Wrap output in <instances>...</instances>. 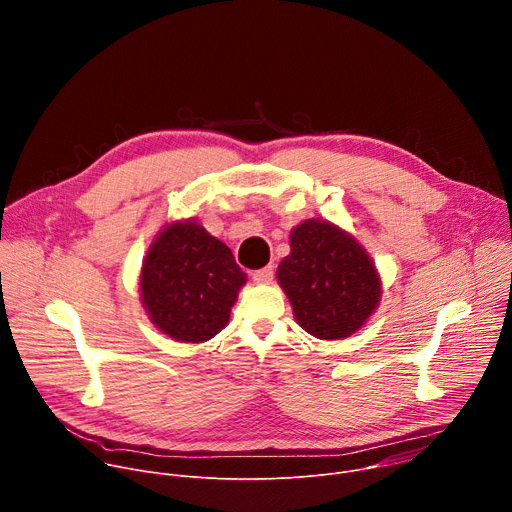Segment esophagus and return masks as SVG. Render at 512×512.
Instances as JSON below:
<instances>
[{"mask_svg":"<svg viewBox=\"0 0 512 512\" xmlns=\"http://www.w3.org/2000/svg\"><path fill=\"white\" fill-rule=\"evenodd\" d=\"M253 281H255V283H271V281H273V267L267 265V267H263V269L253 271Z\"/></svg>","mask_w":512,"mask_h":512,"instance_id":"1","label":"esophagus"}]
</instances>
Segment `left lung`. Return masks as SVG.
<instances>
[{"instance_id": "1", "label": "left lung", "mask_w": 512, "mask_h": 512, "mask_svg": "<svg viewBox=\"0 0 512 512\" xmlns=\"http://www.w3.org/2000/svg\"><path fill=\"white\" fill-rule=\"evenodd\" d=\"M277 281L298 324L322 340L360 330L381 302V277L358 241L328 221L310 218L289 235Z\"/></svg>"}]
</instances>
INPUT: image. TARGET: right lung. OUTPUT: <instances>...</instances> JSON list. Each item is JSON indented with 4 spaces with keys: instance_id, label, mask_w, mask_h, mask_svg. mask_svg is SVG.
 Returning a JSON list of instances; mask_svg holds the SVG:
<instances>
[{
    "instance_id": "1",
    "label": "right lung",
    "mask_w": 512,
    "mask_h": 512,
    "mask_svg": "<svg viewBox=\"0 0 512 512\" xmlns=\"http://www.w3.org/2000/svg\"><path fill=\"white\" fill-rule=\"evenodd\" d=\"M245 281L223 241L196 221H176L158 233L143 259L141 304L170 338L206 342L227 326Z\"/></svg>"
}]
</instances>
